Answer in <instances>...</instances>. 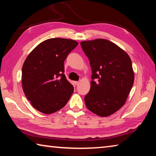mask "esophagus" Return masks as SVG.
Here are the masks:
<instances>
[{
    "label": "esophagus",
    "instance_id": "1",
    "mask_svg": "<svg viewBox=\"0 0 156 156\" xmlns=\"http://www.w3.org/2000/svg\"><path fill=\"white\" fill-rule=\"evenodd\" d=\"M78 83H79V82H78V81H73V84H74V85H77V84H78Z\"/></svg>",
    "mask_w": 156,
    "mask_h": 156
}]
</instances>
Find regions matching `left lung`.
I'll use <instances>...</instances> for the list:
<instances>
[{
  "label": "left lung",
  "mask_w": 156,
  "mask_h": 156,
  "mask_svg": "<svg viewBox=\"0 0 156 156\" xmlns=\"http://www.w3.org/2000/svg\"><path fill=\"white\" fill-rule=\"evenodd\" d=\"M80 44L92 70L90 91L84 97L86 107L100 117H107L125 104L133 87L131 60L125 51L105 39Z\"/></svg>",
  "instance_id": "left-lung-1"
}]
</instances>
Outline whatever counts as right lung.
<instances>
[{"instance_id":"add662e5","label":"right lung","mask_w":156,"mask_h":156,"mask_svg":"<svg viewBox=\"0 0 156 156\" xmlns=\"http://www.w3.org/2000/svg\"><path fill=\"white\" fill-rule=\"evenodd\" d=\"M78 44L72 39L49 38L37 45L22 68V86L34 109L51 114L65 106L73 87L64 74V61Z\"/></svg>"}]
</instances>
